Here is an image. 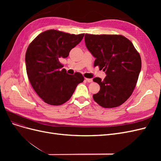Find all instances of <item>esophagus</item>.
<instances>
[{
	"mask_svg": "<svg viewBox=\"0 0 161 161\" xmlns=\"http://www.w3.org/2000/svg\"><path fill=\"white\" fill-rule=\"evenodd\" d=\"M85 80L88 82H91L92 81V79H87V78H85Z\"/></svg>",
	"mask_w": 161,
	"mask_h": 161,
	"instance_id": "1",
	"label": "esophagus"
}]
</instances>
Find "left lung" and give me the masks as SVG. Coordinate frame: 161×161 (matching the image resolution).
Wrapping results in <instances>:
<instances>
[{"instance_id": "obj_1", "label": "left lung", "mask_w": 161, "mask_h": 161, "mask_svg": "<svg viewBox=\"0 0 161 161\" xmlns=\"http://www.w3.org/2000/svg\"><path fill=\"white\" fill-rule=\"evenodd\" d=\"M85 44L107 76L93 81L100 90L92 97L105 108H116L123 104L132 94L142 66L141 58L133 43L121 35H92L86 33Z\"/></svg>"}]
</instances>
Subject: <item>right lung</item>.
Returning a JSON list of instances; mask_svg holds the SVG:
<instances>
[{"label": "right lung", "instance_id": "obj_1", "mask_svg": "<svg viewBox=\"0 0 161 161\" xmlns=\"http://www.w3.org/2000/svg\"><path fill=\"white\" fill-rule=\"evenodd\" d=\"M84 33L75 35L50 30L38 35L25 53L27 74L38 96L45 103L60 105L72 97L77 85L83 82L80 72L70 75L60 60L80 42Z\"/></svg>", "mask_w": 161, "mask_h": 161}]
</instances>
